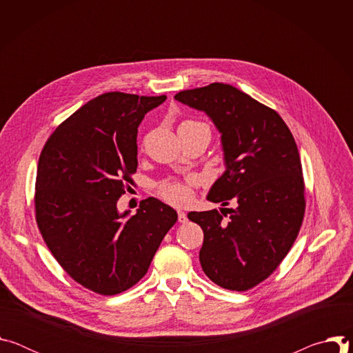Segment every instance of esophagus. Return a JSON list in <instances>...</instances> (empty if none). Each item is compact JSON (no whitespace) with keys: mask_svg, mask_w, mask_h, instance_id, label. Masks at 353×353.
<instances>
[{"mask_svg":"<svg viewBox=\"0 0 353 353\" xmlns=\"http://www.w3.org/2000/svg\"><path fill=\"white\" fill-rule=\"evenodd\" d=\"M177 216H179V222L180 223H185L188 219H187V215L184 214V212H181V211H179L177 212Z\"/></svg>","mask_w":353,"mask_h":353,"instance_id":"esophagus-1","label":"esophagus"}]
</instances>
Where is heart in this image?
Returning <instances> with one entry per match:
<instances>
[{"label":"heart","mask_w":353,"mask_h":353,"mask_svg":"<svg viewBox=\"0 0 353 353\" xmlns=\"http://www.w3.org/2000/svg\"><path fill=\"white\" fill-rule=\"evenodd\" d=\"M191 125H201V123L185 120L179 125V128L191 127ZM158 194L170 205L185 207L187 204H190V201L192 199L191 180H187V181H163L158 185Z\"/></svg>","instance_id":"obj_1"}]
</instances>
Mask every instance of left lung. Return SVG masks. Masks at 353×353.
<instances>
[{"label": "left lung", "mask_w": 353, "mask_h": 353, "mask_svg": "<svg viewBox=\"0 0 353 353\" xmlns=\"http://www.w3.org/2000/svg\"><path fill=\"white\" fill-rule=\"evenodd\" d=\"M174 99L205 112L222 134L226 172L207 198L234 205L188 214L204 232L201 267L221 288L248 290L279 267L303 222L294 138L275 110L228 83L181 90Z\"/></svg>", "instance_id": "obj_1"}]
</instances>
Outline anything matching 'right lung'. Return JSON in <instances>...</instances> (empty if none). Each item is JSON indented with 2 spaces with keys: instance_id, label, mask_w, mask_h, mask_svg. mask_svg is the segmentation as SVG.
I'll list each match as a JSON object with an SVG mask.
<instances>
[{
  "instance_id": "add662e5",
  "label": "right lung",
  "mask_w": 353,
  "mask_h": 353,
  "mask_svg": "<svg viewBox=\"0 0 353 353\" xmlns=\"http://www.w3.org/2000/svg\"><path fill=\"white\" fill-rule=\"evenodd\" d=\"M165 100L103 93L43 146L34 187L39 230L63 270L94 293L113 296L134 286L177 221L176 211L154 196L132 216L117 211L138 166V125Z\"/></svg>"
}]
</instances>
